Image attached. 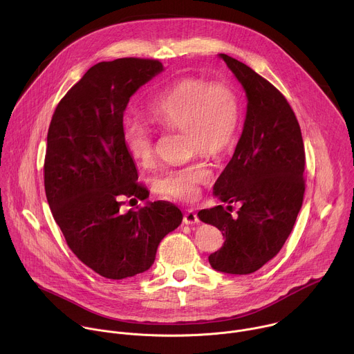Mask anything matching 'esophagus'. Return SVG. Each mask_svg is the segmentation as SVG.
<instances>
[{"instance_id":"34e87169","label":"esophagus","mask_w":354,"mask_h":354,"mask_svg":"<svg viewBox=\"0 0 354 354\" xmlns=\"http://www.w3.org/2000/svg\"><path fill=\"white\" fill-rule=\"evenodd\" d=\"M198 217H197V214L194 213V210H187L186 213H185V216H183V223L185 224H189V225H192V224H198Z\"/></svg>"}]
</instances>
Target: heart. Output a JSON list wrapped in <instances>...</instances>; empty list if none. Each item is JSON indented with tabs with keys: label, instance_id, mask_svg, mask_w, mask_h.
Masks as SVG:
<instances>
[{
	"label": "heart",
	"instance_id": "b5f03b06",
	"mask_svg": "<svg viewBox=\"0 0 354 354\" xmlns=\"http://www.w3.org/2000/svg\"><path fill=\"white\" fill-rule=\"evenodd\" d=\"M148 115L165 130H182L190 154L217 156L235 140L241 122V104L235 89L221 81L209 82L187 77L167 86L149 100ZM123 142L130 156L141 165L156 158V134L148 124L127 118L122 124ZM212 179V168L197 157L190 162L167 169L156 180L160 194L192 201L200 185Z\"/></svg>",
	"mask_w": 354,
	"mask_h": 354
}]
</instances>
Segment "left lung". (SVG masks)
Listing matches in <instances>:
<instances>
[{
  "mask_svg": "<svg viewBox=\"0 0 354 354\" xmlns=\"http://www.w3.org/2000/svg\"><path fill=\"white\" fill-rule=\"evenodd\" d=\"M245 89L248 105L235 153L214 183L223 206L198 212L225 238L209 257L213 269L249 274L273 259L292 231L306 192V151L298 120L284 95L246 64L220 55ZM227 209H232L228 206Z\"/></svg>",
  "mask_w": 354,
  "mask_h": 354,
  "instance_id": "left-lung-1",
  "label": "left lung"
}]
</instances>
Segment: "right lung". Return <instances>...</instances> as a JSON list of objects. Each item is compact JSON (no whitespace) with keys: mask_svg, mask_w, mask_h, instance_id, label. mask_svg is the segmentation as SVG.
<instances>
[{"mask_svg":"<svg viewBox=\"0 0 354 354\" xmlns=\"http://www.w3.org/2000/svg\"><path fill=\"white\" fill-rule=\"evenodd\" d=\"M162 70L153 59L95 64L60 100L47 131L48 206L74 255L106 279L148 270L162 238L183 218L162 200L120 212L123 198L148 193L123 142V113L130 96Z\"/></svg>","mask_w":354,"mask_h":354,"instance_id":"obj_1","label":"right lung"}]
</instances>
